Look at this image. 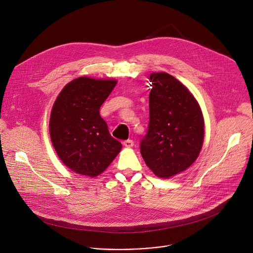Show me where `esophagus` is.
Instances as JSON below:
<instances>
[{"mask_svg":"<svg viewBox=\"0 0 253 253\" xmlns=\"http://www.w3.org/2000/svg\"><path fill=\"white\" fill-rule=\"evenodd\" d=\"M123 145H124L125 147H127V148H131V147H133V145H134V142H133V140L128 139V140H125V141L123 142Z\"/></svg>","mask_w":253,"mask_h":253,"instance_id":"1","label":"esophagus"}]
</instances>
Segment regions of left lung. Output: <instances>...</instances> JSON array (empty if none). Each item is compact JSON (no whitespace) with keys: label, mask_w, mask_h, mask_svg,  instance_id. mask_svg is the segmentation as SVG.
I'll list each match as a JSON object with an SVG mask.
<instances>
[{"label":"left lung","mask_w":253,"mask_h":253,"mask_svg":"<svg viewBox=\"0 0 253 253\" xmlns=\"http://www.w3.org/2000/svg\"><path fill=\"white\" fill-rule=\"evenodd\" d=\"M149 125L140 143L141 155L152 172L169 178L186 170L198 157L204 139L199 104L173 76L150 75Z\"/></svg>","instance_id":"1"}]
</instances>
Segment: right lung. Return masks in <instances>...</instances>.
<instances>
[{
  "instance_id": "add662e5",
  "label": "right lung",
  "mask_w": 253,
  "mask_h": 253,
  "mask_svg": "<svg viewBox=\"0 0 253 253\" xmlns=\"http://www.w3.org/2000/svg\"><path fill=\"white\" fill-rule=\"evenodd\" d=\"M116 84V80L80 77L63 88L53 105L51 141L61 161L75 173L98 176L122 148L99 111Z\"/></svg>"
}]
</instances>
